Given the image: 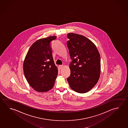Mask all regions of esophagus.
Segmentation results:
<instances>
[{
  "mask_svg": "<svg viewBox=\"0 0 128 128\" xmlns=\"http://www.w3.org/2000/svg\"><path fill=\"white\" fill-rule=\"evenodd\" d=\"M63 67V65H59V68H60V69H62V68Z\"/></svg>",
  "mask_w": 128,
  "mask_h": 128,
  "instance_id": "obj_1",
  "label": "esophagus"
}]
</instances>
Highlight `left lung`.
Returning a JSON list of instances; mask_svg holds the SVG:
<instances>
[{"instance_id":"1","label":"left lung","mask_w":128,"mask_h":128,"mask_svg":"<svg viewBox=\"0 0 128 128\" xmlns=\"http://www.w3.org/2000/svg\"><path fill=\"white\" fill-rule=\"evenodd\" d=\"M67 42L72 61L67 81L72 90L84 94L96 84L101 73L100 55L96 45L85 36L67 34Z\"/></svg>"}]
</instances>
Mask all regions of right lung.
Instances as JSON below:
<instances>
[{
	"label": "right lung",
	"mask_w": 128,
	"mask_h": 128,
	"mask_svg": "<svg viewBox=\"0 0 128 128\" xmlns=\"http://www.w3.org/2000/svg\"><path fill=\"white\" fill-rule=\"evenodd\" d=\"M56 36L40 38L30 48L23 63V72L28 83L38 92L52 89L58 73L52 55L51 43Z\"/></svg>",
	"instance_id": "right-lung-1"
}]
</instances>
